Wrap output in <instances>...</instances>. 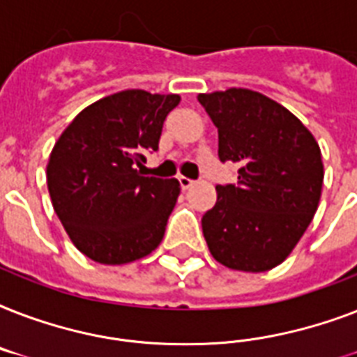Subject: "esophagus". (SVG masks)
Listing matches in <instances>:
<instances>
[{"mask_svg": "<svg viewBox=\"0 0 357 357\" xmlns=\"http://www.w3.org/2000/svg\"><path fill=\"white\" fill-rule=\"evenodd\" d=\"M178 181H179V185H181V189H183V190L190 189V187H192V185H195V181H192V179L185 178V176H179Z\"/></svg>", "mask_w": 357, "mask_h": 357, "instance_id": "1", "label": "esophagus"}]
</instances>
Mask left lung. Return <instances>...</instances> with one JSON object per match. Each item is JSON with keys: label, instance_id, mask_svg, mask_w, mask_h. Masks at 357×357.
<instances>
[{"label": "left lung", "instance_id": "8db88e82", "mask_svg": "<svg viewBox=\"0 0 357 357\" xmlns=\"http://www.w3.org/2000/svg\"><path fill=\"white\" fill-rule=\"evenodd\" d=\"M218 129L220 161L237 162V183L217 185L202 217L218 263L265 272L287 257L313 220L324 167L310 129L291 111L248 89L198 94Z\"/></svg>", "mask_w": 357, "mask_h": 357}]
</instances>
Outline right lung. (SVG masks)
Returning <instances> with one entry per match:
<instances>
[{"label": "right lung", "mask_w": 357, "mask_h": 357, "mask_svg": "<svg viewBox=\"0 0 357 357\" xmlns=\"http://www.w3.org/2000/svg\"><path fill=\"white\" fill-rule=\"evenodd\" d=\"M178 94L122 91L83 109L46 168L53 209L75 248L102 265L151 254L179 196L178 179L144 176Z\"/></svg>", "instance_id": "add662e5"}]
</instances>
